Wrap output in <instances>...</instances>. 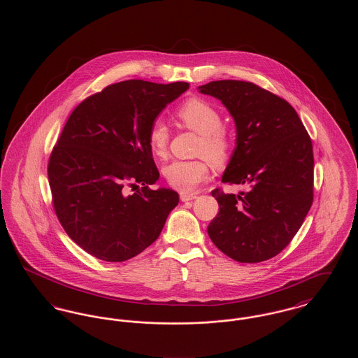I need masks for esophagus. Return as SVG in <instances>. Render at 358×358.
<instances>
[{
	"label": "esophagus",
	"instance_id": "esophagus-1",
	"mask_svg": "<svg viewBox=\"0 0 358 358\" xmlns=\"http://www.w3.org/2000/svg\"><path fill=\"white\" fill-rule=\"evenodd\" d=\"M180 199L182 203H187V201H193L197 199V196L194 193H181Z\"/></svg>",
	"mask_w": 358,
	"mask_h": 358
}]
</instances>
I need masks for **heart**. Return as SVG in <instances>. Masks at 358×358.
I'll use <instances>...</instances> for the list:
<instances>
[{
  "label": "heart",
  "instance_id": "1",
  "mask_svg": "<svg viewBox=\"0 0 358 358\" xmlns=\"http://www.w3.org/2000/svg\"><path fill=\"white\" fill-rule=\"evenodd\" d=\"M178 118L187 129L200 134L197 154L205 155L212 164L222 165L231 152V142L222 130L219 111L201 99H190L178 110ZM169 142V130L161 120H154L149 130V145L157 157H165ZM209 173L204 159L173 161L164 168V176L171 187L187 193L206 180Z\"/></svg>",
  "mask_w": 358,
  "mask_h": 358
}]
</instances>
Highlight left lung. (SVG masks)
<instances>
[{
  "instance_id": "obj_1",
  "label": "left lung",
  "mask_w": 358,
  "mask_h": 358,
  "mask_svg": "<svg viewBox=\"0 0 358 358\" xmlns=\"http://www.w3.org/2000/svg\"><path fill=\"white\" fill-rule=\"evenodd\" d=\"M199 92L222 103L235 122V149L222 182L247 192L215 189L219 213L208 227L213 244L240 263L278 255L299 231L313 204L311 139L285 99L250 82L216 80Z\"/></svg>"
}]
</instances>
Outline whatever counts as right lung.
Instances as JSON below:
<instances>
[{"instance_id": "obj_1", "label": "right lung", "mask_w": 358, "mask_h": 358, "mask_svg": "<svg viewBox=\"0 0 358 358\" xmlns=\"http://www.w3.org/2000/svg\"><path fill=\"white\" fill-rule=\"evenodd\" d=\"M187 88L185 82L124 80L69 115L52 150L48 180L59 222L90 255L124 262L141 254L178 204L177 192L149 187L159 178L149 130ZM130 187L138 190L130 194Z\"/></svg>"}]
</instances>
